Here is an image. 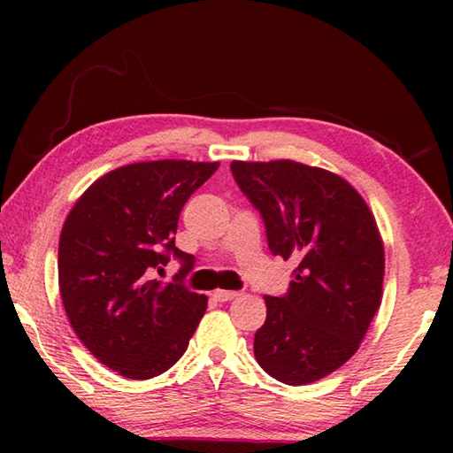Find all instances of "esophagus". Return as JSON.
Returning <instances> with one entry per match:
<instances>
[{"label": "esophagus", "instance_id": "esophagus-1", "mask_svg": "<svg viewBox=\"0 0 453 453\" xmlns=\"http://www.w3.org/2000/svg\"><path fill=\"white\" fill-rule=\"evenodd\" d=\"M240 296V291H232V289H218L213 291V297H216L218 302H229L234 300V297Z\"/></svg>", "mask_w": 453, "mask_h": 453}]
</instances>
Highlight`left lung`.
Segmentation results:
<instances>
[{
	"instance_id": "left-lung-1",
	"label": "left lung",
	"mask_w": 453,
	"mask_h": 453,
	"mask_svg": "<svg viewBox=\"0 0 453 453\" xmlns=\"http://www.w3.org/2000/svg\"><path fill=\"white\" fill-rule=\"evenodd\" d=\"M232 173L264 219L272 254L296 264L286 294L264 297L257 364L288 386L326 378L356 354L381 302L386 259L372 211L319 167L232 162Z\"/></svg>"
}]
</instances>
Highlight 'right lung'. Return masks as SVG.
<instances>
[{
	"mask_svg": "<svg viewBox=\"0 0 453 453\" xmlns=\"http://www.w3.org/2000/svg\"><path fill=\"white\" fill-rule=\"evenodd\" d=\"M162 159L118 167L75 202L59 235L58 275L73 332L99 362L129 380L164 373L188 349L208 297L183 286L196 257L175 248L180 211L216 170ZM173 257L167 287L150 278Z\"/></svg>",
	"mask_w": 453,
	"mask_h": 453,
	"instance_id": "1",
	"label": "right lung"
}]
</instances>
